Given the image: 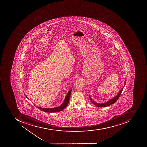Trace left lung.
<instances>
[{
	"label": "left lung",
	"mask_w": 147,
	"mask_h": 147,
	"mask_svg": "<svg viewBox=\"0 0 147 147\" xmlns=\"http://www.w3.org/2000/svg\"><path fill=\"white\" fill-rule=\"evenodd\" d=\"M126 80H125V84H124V86H125V84L126 83ZM124 87L121 89V91L119 92V93H118L116 97L113 98V99H111V100H109L107 102L105 103H102V104H98V103H96V102H94L93 100H92L91 98H90L91 101L92 102H93V104H94L97 107H106L109 106L111 105V104H114L117 101L118 99H119V97H120V95H121V94L122 93V90H123V88Z\"/></svg>",
	"instance_id": "obj_1"
}]
</instances>
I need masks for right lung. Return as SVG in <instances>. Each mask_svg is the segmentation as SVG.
<instances>
[{
    "instance_id": "right-lung-1",
    "label": "right lung",
    "mask_w": 147,
    "mask_h": 147,
    "mask_svg": "<svg viewBox=\"0 0 147 147\" xmlns=\"http://www.w3.org/2000/svg\"><path fill=\"white\" fill-rule=\"evenodd\" d=\"M71 91H72V90H70L68 92L66 96V98H65V99L63 103L60 106L53 108H42V107H36L40 109L42 111H45V112H47V113H54V112H58V111H61L67 106L68 103L69 102V99H70V96H71ZM26 97L27 98L26 96Z\"/></svg>"
}]
</instances>
